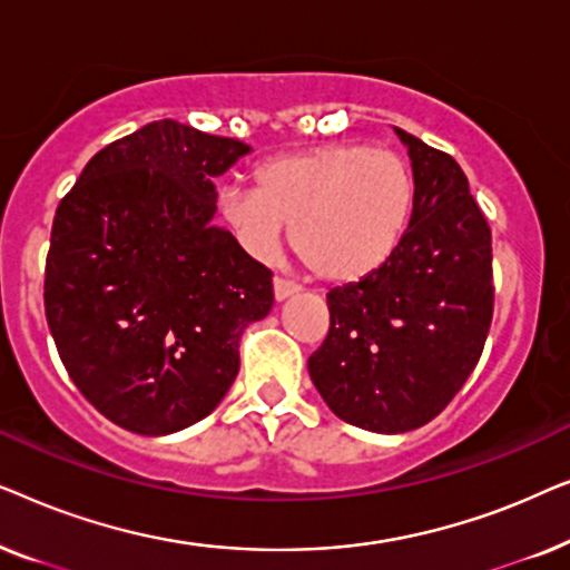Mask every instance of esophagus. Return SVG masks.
Masks as SVG:
<instances>
[{"mask_svg": "<svg viewBox=\"0 0 570 570\" xmlns=\"http://www.w3.org/2000/svg\"><path fill=\"white\" fill-rule=\"evenodd\" d=\"M272 287H275V298L277 301H285V298H291V295L298 293V285L287 283V279H279V277H275V283H272Z\"/></svg>", "mask_w": 570, "mask_h": 570, "instance_id": "1", "label": "esophagus"}]
</instances>
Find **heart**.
<instances>
[{
	"mask_svg": "<svg viewBox=\"0 0 570 570\" xmlns=\"http://www.w3.org/2000/svg\"><path fill=\"white\" fill-rule=\"evenodd\" d=\"M415 176L400 153L334 142L277 155L254 174V189H225L223 217L262 259L277 256L285 228L311 275L345 285L384 264L407 230Z\"/></svg>",
	"mask_w": 570,
	"mask_h": 570,
	"instance_id": "b5f03b06",
	"label": "heart"
}]
</instances>
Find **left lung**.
Segmentation results:
<instances>
[{
    "label": "left lung",
    "mask_w": 570,
    "mask_h": 570,
    "mask_svg": "<svg viewBox=\"0 0 570 570\" xmlns=\"http://www.w3.org/2000/svg\"><path fill=\"white\" fill-rule=\"evenodd\" d=\"M415 205L394 254L326 293L330 332L308 373L350 425L404 433L439 415L478 365L493 322V238L449 153L396 129Z\"/></svg>",
    "instance_id": "left-lung-1"
}]
</instances>
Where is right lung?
Listing matches in <instances>:
<instances>
[{"mask_svg": "<svg viewBox=\"0 0 570 570\" xmlns=\"http://www.w3.org/2000/svg\"><path fill=\"white\" fill-rule=\"evenodd\" d=\"M252 147L189 124H145L90 158L59 202L43 306L69 379L142 435L207 417L236 379L272 272L215 215L213 178Z\"/></svg>", "mask_w": 570, "mask_h": 570, "instance_id": "right-lung-1", "label": "right lung"}]
</instances>
